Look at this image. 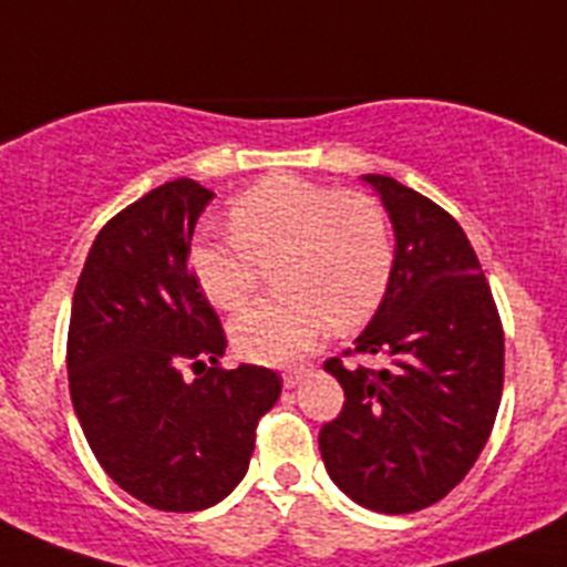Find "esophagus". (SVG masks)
I'll list each match as a JSON object with an SVG mask.
<instances>
[{"mask_svg":"<svg viewBox=\"0 0 567 567\" xmlns=\"http://www.w3.org/2000/svg\"><path fill=\"white\" fill-rule=\"evenodd\" d=\"M303 374H307V369H287V372H284V385H287V389H292V385L300 383V378H303Z\"/></svg>","mask_w":567,"mask_h":567,"instance_id":"obj_1","label":"esophagus"}]
</instances>
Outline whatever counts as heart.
Instances as JSON below:
<instances>
[{
  "label": "heart",
  "mask_w": 567,
  "mask_h": 567,
  "mask_svg": "<svg viewBox=\"0 0 567 567\" xmlns=\"http://www.w3.org/2000/svg\"><path fill=\"white\" fill-rule=\"evenodd\" d=\"M229 229V240L202 238L189 252L209 303L235 312L269 269L280 289L233 320L229 338L240 358L287 363L332 323L340 332L358 329L383 303L394 247L372 195L278 175L235 198Z\"/></svg>",
  "instance_id": "obj_1"
}]
</instances>
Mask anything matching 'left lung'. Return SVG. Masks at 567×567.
Instances as JSON below:
<instances>
[{"label": "left lung", "mask_w": 567, "mask_h": 567, "mask_svg": "<svg viewBox=\"0 0 567 567\" xmlns=\"http://www.w3.org/2000/svg\"><path fill=\"white\" fill-rule=\"evenodd\" d=\"M363 182L383 198L398 249L383 303L343 357L385 353L393 363H323L346 400L318 443L346 497L380 514H412L463 483L488 443L503 398L505 334L452 215L389 175Z\"/></svg>", "instance_id": "8db88e82"}]
</instances>
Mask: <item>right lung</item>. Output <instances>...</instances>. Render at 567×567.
<instances>
[{
    "mask_svg": "<svg viewBox=\"0 0 567 567\" xmlns=\"http://www.w3.org/2000/svg\"><path fill=\"white\" fill-rule=\"evenodd\" d=\"M209 198L175 178L113 215L68 329L70 398L90 449L130 497L175 514L221 503L244 480L258 420L280 398L272 369L221 365L227 334L187 264Z\"/></svg>",
    "mask_w": 567,
    "mask_h": 567,
    "instance_id": "1",
    "label": "right lung"
}]
</instances>
